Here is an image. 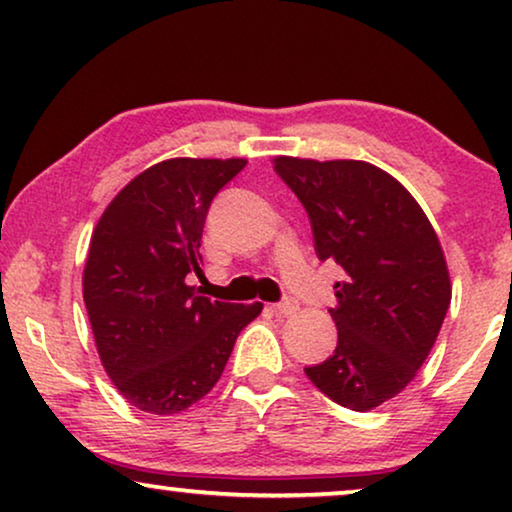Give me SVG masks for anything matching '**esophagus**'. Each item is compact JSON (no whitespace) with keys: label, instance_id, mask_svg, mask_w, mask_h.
<instances>
[{"label":"esophagus","instance_id":"esophagus-1","mask_svg":"<svg viewBox=\"0 0 512 512\" xmlns=\"http://www.w3.org/2000/svg\"><path fill=\"white\" fill-rule=\"evenodd\" d=\"M272 310H275L277 314H282V317H289V314H293V312L298 310V303L293 298H284L282 303L272 305Z\"/></svg>","mask_w":512,"mask_h":512}]
</instances>
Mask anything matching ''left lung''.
<instances>
[{
    "mask_svg": "<svg viewBox=\"0 0 512 512\" xmlns=\"http://www.w3.org/2000/svg\"><path fill=\"white\" fill-rule=\"evenodd\" d=\"M275 172L310 216L319 261L345 270L331 310L338 345L305 375L342 408L373 410L408 387L450 307L436 230L391 174L363 160L282 156Z\"/></svg>",
    "mask_w": 512,
    "mask_h": 512,
    "instance_id": "8db88e82",
    "label": "left lung"
}]
</instances>
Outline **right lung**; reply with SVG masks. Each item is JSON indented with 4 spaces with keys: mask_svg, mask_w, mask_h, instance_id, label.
<instances>
[{
    "mask_svg": "<svg viewBox=\"0 0 512 512\" xmlns=\"http://www.w3.org/2000/svg\"><path fill=\"white\" fill-rule=\"evenodd\" d=\"M247 160L172 158L130 181L97 223L83 300L97 352L135 408L174 415L209 394L237 335L263 305L198 296L200 242L212 200Z\"/></svg>",
    "mask_w": 512,
    "mask_h": 512,
    "instance_id": "1",
    "label": "right lung"
}]
</instances>
